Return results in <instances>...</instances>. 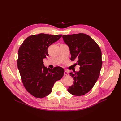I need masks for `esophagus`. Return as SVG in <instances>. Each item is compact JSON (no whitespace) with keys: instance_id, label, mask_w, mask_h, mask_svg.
Segmentation results:
<instances>
[{"instance_id":"obj_1","label":"esophagus","mask_w":121,"mask_h":121,"mask_svg":"<svg viewBox=\"0 0 121 121\" xmlns=\"http://www.w3.org/2000/svg\"><path fill=\"white\" fill-rule=\"evenodd\" d=\"M68 75H69L68 72L66 70H65V72H64V75L67 76H68Z\"/></svg>"}]
</instances>
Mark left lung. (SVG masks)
I'll list each match as a JSON object with an SVG mask.
<instances>
[{"mask_svg": "<svg viewBox=\"0 0 121 121\" xmlns=\"http://www.w3.org/2000/svg\"><path fill=\"white\" fill-rule=\"evenodd\" d=\"M64 42L69 48L71 60H77L80 70L70 73L74 83L69 87V93L83 96L89 92L97 82L100 72L102 61L100 47L90 36L80 33L63 35Z\"/></svg>", "mask_w": 121, "mask_h": 121, "instance_id": "8db88e82", "label": "left lung"}]
</instances>
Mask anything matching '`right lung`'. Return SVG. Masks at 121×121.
<instances>
[{
	"label": "right lung",
	"mask_w": 121,
	"mask_h": 121,
	"mask_svg": "<svg viewBox=\"0 0 121 121\" xmlns=\"http://www.w3.org/2000/svg\"><path fill=\"white\" fill-rule=\"evenodd\" d=\"M62 36L44 33L30 35L19 48L17 65L22 81L27 91L34 97L43 98L49 95L55 83L64 76L62 67L51 69L43 62V59L49 56V46Z\"/></svg>",
	"instance_id": "obj_1"
}]
</instances>
